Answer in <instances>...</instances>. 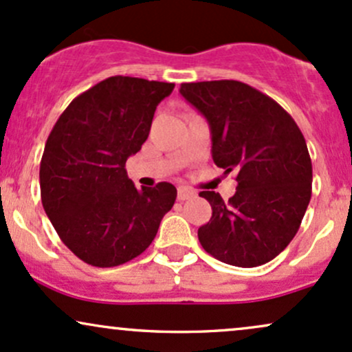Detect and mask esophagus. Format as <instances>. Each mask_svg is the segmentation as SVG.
Instances as JSON below:
<instances>
[{"label":"esophagus","instance_id":"1","mask_svg":"<svg viewBox=\"0 0 352 352\" xmlns=\"http://www.w3.org/2000/svg\"><path fill=\"white\" fill-rule=\"evenodd\" d=\"M192 197H195V192H193V190H190L187 187H179V190H177V199L179 200H188L192 199Z\"/></svg>","mask_w":352,"mask_h":352}]
</instances>
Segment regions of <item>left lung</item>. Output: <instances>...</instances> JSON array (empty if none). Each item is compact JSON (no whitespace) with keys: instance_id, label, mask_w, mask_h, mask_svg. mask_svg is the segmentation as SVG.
Wrapping results in <instances>:
<instances>
[{"instance_id":"8db88e82","label":"left lung","mask_w":352,"mask_h":352,"mask_svg":"<svg viewBox=\"0 0 352 352\" xmlns=\"http://www.w3.org/2000/svg\"><path fill=\"white\" fill-rule=\"evenodd\" d=\"M180 94L207 119L212 157L235 172L236 192H200L212 218L199 228L207 253L253 268L272 261L296 235L311 199L313 167L306 140L276 100L240 80L184 82Z\"/></svg>"}]
</instances>
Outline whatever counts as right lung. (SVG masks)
Listing matches in <instances>:
<instances>
[{
    "label": "right lung",
    "instance_id": "add662e5",
    "mask_svg": "<svg viewBox=\"0 0 352 352\" xmlns=\"http://www.w3.org/2000/svg\"><path fill=\"white\" fill-rule=\"evenodd\" d=\"M173 87L112 76L78 96L52 127L39 167L43 207L63 243L84 263L111 268L134 260L175 204L172 184L137 190L125 170Z\"/></svg>",
    "mask_w": 352,
    "mask_h": 352
}]
</instances>
